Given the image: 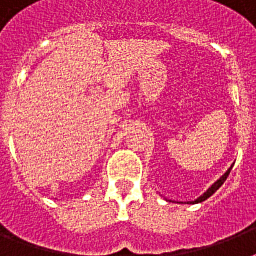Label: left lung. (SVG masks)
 I'll list each match as a JSON object with an SVG mask.
<instances>
[{"label": "left lung", "mask_w": 256, "mask_h": 256, "mask_svg": "<svg viewBox=\"0 0 256 256\" xmlns=\"http://www.w3.org/2000/svg\"><path fill=\"white\" fill-rule=\"evenodd\" d=\"M231 168H232V166H231V168H228V170H227L226 172H224V174H223L222 176H220V178H219L218 180H216V182H215L214 184H212V186H211L210 188H208V190L206 191V192H204V194H203V195H200V196H199L198 199H195L194 202H191V203H199V202H203V200H206L207 198H210L211 195L214 194L215 191L218 190L219 187H220V186H222V184H223V182H224V180H226V179H227V176H228V174H230Z\"/></svg>", "instance_id": "1"}]
</instances>
